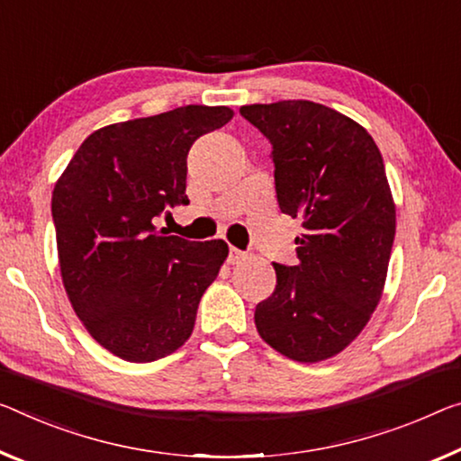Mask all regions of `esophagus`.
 <instances>
[{
	"label": "esophagus",
	"mask_w": 461,
	"mask_h": 461,
	"mask_svg": "<svg viewBox=\"0 0 461 461\" xmlns=\"http://www.w3.org/2000/svg\"><path fill=\"white\" fill-rule=\"evenodd\" d=\"M243 259H245V253L239 251L237 247H230V251H229V264H239V261H243Z\"/></svg>",
	"instance_id": "obj_1"
}]
</instances>
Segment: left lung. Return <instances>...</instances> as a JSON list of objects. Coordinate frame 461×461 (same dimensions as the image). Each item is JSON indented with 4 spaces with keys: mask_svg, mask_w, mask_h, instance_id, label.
I'll return each mask as SVG.
<instances>
[{
    "mask_svg": "<svg viewBox=\"0 0 461 461\" xmlns=\"http://www.w3.org/2000/svg\"><path fill=\"white\" fill-rule=\"evenodd\" d=\"M240 115L272 141L278 206L304 229L299 264H274L276 290L255 307V328L282 357L328 360L384 296L395 237L384 158L363 125L320 103L245 104Z\"/></svg>",
    "mask_w": 461,
    "mask_h": 461,
    "instance_id": "8db88e82",
    "label": "left lung"
}]
</instances>
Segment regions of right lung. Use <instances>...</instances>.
Wrapping results in <instances>:
<instances>
[{
    "label": "right lung",
    "mask_w": 461,
    "mask_h": 461,
    "mask_svg": "<svg viewBox=\"0 0 461 461\" xmlns=\"http://www.w3.org/2000/svg\"><path fill=\"white\" fill-rule=\"evenodd\" d=\"M232 115L229 107L187 104L101 127L55 183L63 288L88 334L119 358L152 363L181 348L229 258L224 240L167 235L154 218L189 203V148Z\"/></svg>",
    "instance_id": "add662e5"
}]
</instances>
